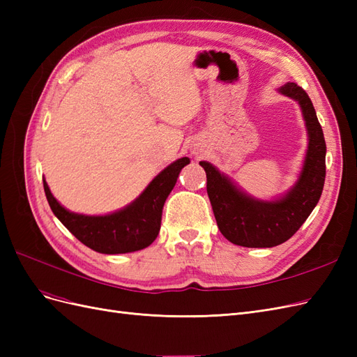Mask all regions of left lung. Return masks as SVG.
Returning a JSON list of instances; mask_svg holds the SVG:
<instances>
[{"label":"left lung","mask_w":357,"mask_h":357,"mask_svg":"<svg viewBox=\"0 0 357 357\" xmlns=\"http://www.w3.org/2000/svg\"><path fill=\"white\" fill-rule=\"evenodd\" d=\"M278 92L298 101L308 134L304 167L284 197L274 201L248 197L210 162H199L207 174L215 222L225 238L236 245L274 247L287 241L314 210L325 185L326 143L310 96L296 83H286Z\"/></svg>","instance_id":"8db88e82"}]
</instances>
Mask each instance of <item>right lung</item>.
Listing matches in <instances>:
<instances>
[{
	"label": "right lung",
	"instance_id": "1",
	"mask_svg": "<svg viewBox=\"0 0 357 357\" xmlns=\"http://www.w3.org/2000/svg\"><path fill=\"white\" fill-rule=\"evenodd\" d=\"M189 158H180L150 181L134 202L125 208L105 215H84L71 213L52 195L46 180H43L46 198L53 214L84 245L104 255L131 253L152 244L160 229L162 208L183 167Z\"/></svg>",
	"mask_w": 357,
	"mask_h": 357
}]
</instances>
